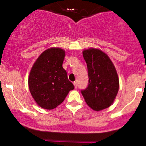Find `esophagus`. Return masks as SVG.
Segmentation results:
<instances>
[{
    "mask_svg": "<svg viewBox=\"0 0 146 146\" xmlns=\"http://www.w3.org/2000/svg\"><path fill=\"white\" fill-rule=\"evenodd\" d=\"M73 85H74V87H75V88H77V82H73Z\"/></svg>",
    "mask_w": 146,
    "mask_h": 146,
    "instance_id": "esophagus-1",
    "label": "esophagus"
}]
</instances>
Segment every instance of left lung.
I'll use <instances>...</instances> for the list:
<instances>
[{
	"instance_id": "obj_1",
	"label": "left lung",
	"mask_w": 146,
	"mask_h": 146,
	"mask_svg": "<svg viewBox=\"0 0 146 146\" xmlns=\"http://www.w3.org/2000/svg\"><path fill=\"white\" fill-rule=\"evenodd\" d=\"M82 56L88 66L89 83L81 93L92 110L101 111L111 106L117 97L118 74L110 57L100 49H85Z\"/></svg>"
}]
</instances>
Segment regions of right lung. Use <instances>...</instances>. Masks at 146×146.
Wrapping results in <instances>:
<instances>
[{"label":"right lung","mask_w":146,"mask_h":146,"mask_svg":"<svg viewBox=\"0 0 146 146\" xmlns=\"http://www.w3.org/2000/svg\"><path fill=\"white\" fill-rule=\"evenodd\" d=\"M65 51L52 47L40 54L31 68L28 85L36 104L45 110H53L62 103L74 85L68 79L62 65Z\"/></svg>","instance_id":"1"}]
</instances>
